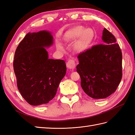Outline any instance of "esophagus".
<instances>
[{"instance_id": "34e87169", "label": "esophagus", "mask_w": 135, "mask_h": 135, "mask_svg": "<svg viewBox=\"0 0 135 135\" xmlns=\"http://www.w3.org/2000/svg\"><path fill=\"white\" fill-rule=\"evenodd\" d=\"M76 66V63H75V61L74 60H69L67 63V68L71 69V70H73L75 68Z\"/></svg>"}]
</instances>
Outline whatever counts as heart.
Returning a JSON list of instances; mask_svg holds the SVG:
<instances>
[{
    "label": "heart",
    "mask_w": 135,
    "mask_h": 135,
    "mask_svg": "<svg viewBox=\"0 0 135 135\" xmlns=\"http://www.w3.org/2000/svg\"><path fill=\"white\" fill-rule=\"evenodd\" d=\"M94 31L92 28H85L84 27L78 26L69 29L64 35V40L67 43L73 44L74 50L78 53H81L87 50L90 46L94 38ZM56 47L58 50L63 51L64 47L61 43L57 41Z\"/></svg>",
    "instance_id": "heart-1"
}]
</instances>
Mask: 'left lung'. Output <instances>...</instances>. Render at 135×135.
<instances>
[{"label": "left lung", "mask_w": 135, "mask_h": 135, "mask_svg": "<svg viewBox=\"0 0 135 135\" xmlns=\"http://www.w3.org/2000/svg\"><path fill=\"white\" fill-rule=\"evenodd\" d=\"M102 39L104 44L95 45L78 56L76 71L81 88L95 99L112 94L122 78V53L115 37L104 28Z\"/></svg>", "instance_id": "left-lung-1"}]
</instances>
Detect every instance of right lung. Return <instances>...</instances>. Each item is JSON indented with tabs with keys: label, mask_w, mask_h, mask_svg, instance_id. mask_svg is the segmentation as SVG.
<instances>
[{
	"label": "right lung",
	"mask_w": 135,
	"mask_h": 135,
	"mask_svg": "<svg viewBox=\"0 0 135 135\" xmlns=\"http://www.w3.org/2000/svg\"><path fill=\"white\" fill-rule=\"evenodd\" d=\"M53 43V36L48 31L29 32L16 50L13 66L17 86L31 105L47 104L52 100L66 74L63 60L48 58L45 48Z\"/></svg>",
	"instance_id": "obj_1"
}]
</instances>
